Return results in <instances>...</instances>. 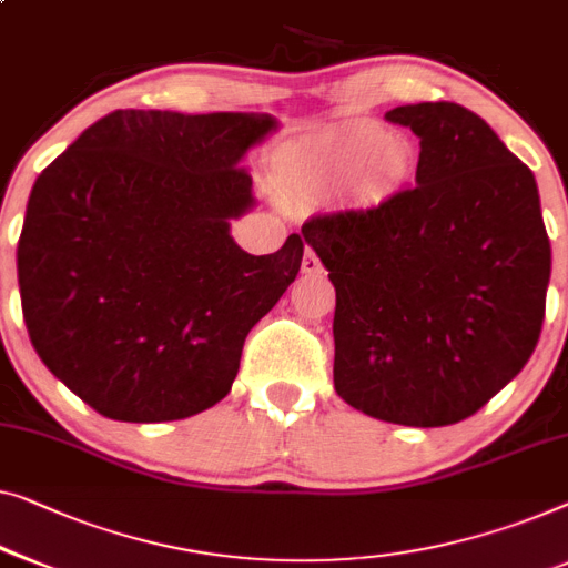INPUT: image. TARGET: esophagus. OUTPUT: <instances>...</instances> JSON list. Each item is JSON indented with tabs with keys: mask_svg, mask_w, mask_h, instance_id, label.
Wrapping results in <instances>:
<instances>
[{
	"mask_svg": "<svg viewBox=\"0 0 568 568\" xmlns=\"http://www.w3.org/2000/svg\"><path fill=\"white\" fill-rule=\"evenodd\" d=\"M320 271H323V264H320V258L315 256V251L304 248V256H302V274H320Z\"/></svg>",
	"mask_w": 568,
	"mask_h": 568,
	"instance_id": "34e87169",
	"label": "esophagus"
}]
</instances>
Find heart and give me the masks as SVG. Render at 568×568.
Here are the masks:
<instances>
[{"mask_svg":"<svg viewBox=\"0 0 568 568\" xmlns=\"http://www.w3.org/2000/svg\"><path fill=\"white\" fill-rule=\"evenodd\" d=\"M415 163L407 141L379 125H356L317 148L294 174V184L345 189L358 182V192L368 200H386L413 182Z\"/></svg>","mask_w":568,"mask_h":568,"instance_id":"obj_1","label":"heart"}]
</instances>
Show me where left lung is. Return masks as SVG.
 <instances>
[{"instance_id": "1", "label": "left lung", "mask_w": 568, "mask_h": 568, "mask_svg": "<svg viewBox=\"0 0 568 568\" xmlns=\"http://www.w3.org/2000/svg\"><path fill=\"white\" fill-rule=\"evenodd\" d=\"M384 120L420 138L417 186L302 227L335 286V392L384 423L454 425L536 351L550 278L538 184L462 104Z\"/></svg>"}]
</instances>
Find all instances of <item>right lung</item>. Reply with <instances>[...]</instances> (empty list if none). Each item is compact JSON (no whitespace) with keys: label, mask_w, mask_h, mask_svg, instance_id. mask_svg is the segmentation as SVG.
Returning <instances> with one entry per match:
<instances>
[{"label":"right lung","mask_w":568,"mask_h":568,"mask_svg":"<svg viewBox=\"0 0 568 568\" xmlns=\"http://www.w3.org/2000/svg\"><path fill=\"white\" fill-rule=\"evenodd\" d=\"M264 112L114 110L36 179L18 243L22 317L55 379L122 423L204 413L245 335L300 274L297 233L251 256L230 220L256 207L243 155Z\"/></svg>","instance_id":"add662e5"}]
</instances>
